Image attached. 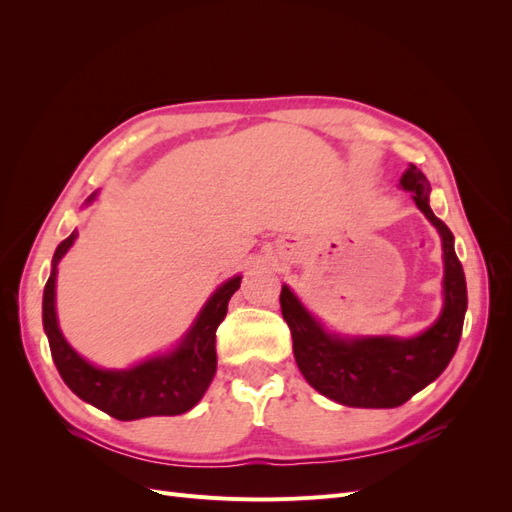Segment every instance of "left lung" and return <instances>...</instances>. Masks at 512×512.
Instances as JSON below:
<instances>
[{"mask_svg": "<svg viewBox=\"0 0 512 512\" xmlns=\"http://www.w3.org/2000/svg\"><path fill=\"white\" fill-rule=\"evenodd\" d=\"M416 207L438 228L444 252V307L416 337H339L307 312L282 286V316L292 333V352L305 380L318 393L350 408H397L423 391L451 363L468 309L466 275L455 254L453 232L429 207L431 185L414 164L401 175Z\"/></svg>", "mask_w": 512, "mask_h": 512, "instance_id": "8db88e82", "label": "left lung"}]
</instances>
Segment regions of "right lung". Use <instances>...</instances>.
Here are the masks:
<instances>
[{
  "instance_id": "1",
  "label": "right lung",
  "mask_w": 512,
  "mask_h": 512,
  "mask_svg": "<svg viewBox=\"0 0 512 512\" xmlns=\"http://www.w3.org/2000/svg\"><path fill=\"white\" fill-rule=\"evenodd\" d=\"M96 194L87 198V205ZM76 239V230L57 245L53 269L42 297V324L59 376L87 404L117 421H136L147 416H177L192 410L205 395L218 369L215 331L228 312V301L241 286V275L224 282L211 294L203 312L181 344L168 354L153 356L132 369H100L76 354L59 331L55 312L57 265Z\"/></svg>"
}]
</instances>
